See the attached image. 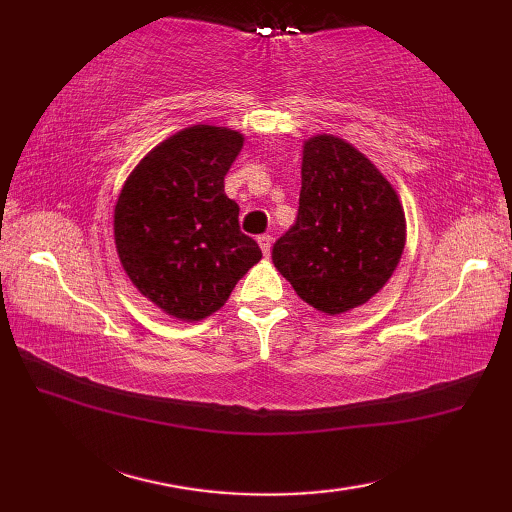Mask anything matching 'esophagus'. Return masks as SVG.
Returning a JSON list of instances; mask_svg holds the SVG:
<instances>
[{
    "label": "esophagus",
    "instance_id": "obj_1",
    "mask_svg": "<svg viewBox=\"0 0 512 512\" xmlns=\"http://www.w3.org/2000/svg\"><path fill=\"white\" fill-rule=\"evenodd\" d=\"M257 242H259V246H262V253L268 257L270 248H273V235H259Z\"/></svg>",
    "mask_w": 512,
    "mask_h": 512
}]
</instances>
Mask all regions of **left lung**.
Returning a JSON list of instances; mask_svg holds the SVG:
<instances>
[{"mask_svg": "<svg viewBox=\"0 0 512 512\" xmlns=\"http://www.w3.org/2000/svg\"><path fill=\"white\" fill-rule=\"evenodd\" d=\"M402 248L405 213L383 173L341 138H310L297 222L273 246L297 295L325 314L363 306L387 284Z\"/></svg>", "mask_w": 512, "mask_h": 512, "instance_id": "1", "label": "left lung"}]
</instances>
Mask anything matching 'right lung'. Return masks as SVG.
<instances>
[{"instance_id":"add662e5","label":"right lung","mask_w":512,"mask_h":512,"mask_svg":"<svg viewBox=\"0 0 512 512\" xmlns=\"http://www.w3.org/2000/svg\"><path fill=\"white\" fill-rule=\"evenodd\" d=\"M244 138L195 125L171 136L127 178L114 211L125 273L158 308L182 321L220 310L248 268L262 259L239 231V206L224 193Z\"/></svg>"}]
</instances>
